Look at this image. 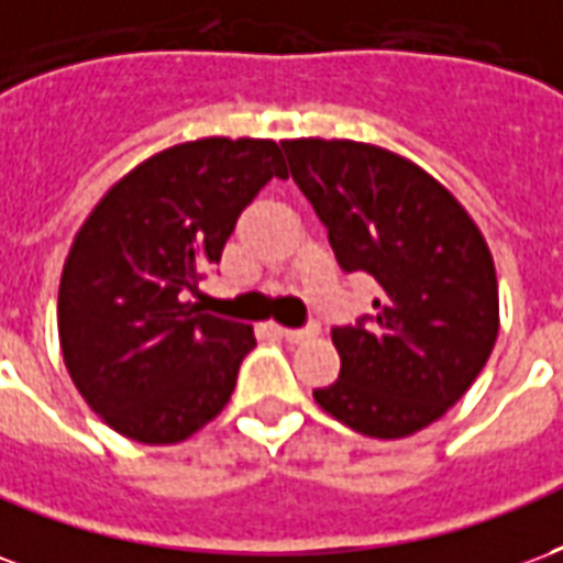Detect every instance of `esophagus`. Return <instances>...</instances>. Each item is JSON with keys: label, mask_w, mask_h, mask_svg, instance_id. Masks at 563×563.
Listing matches in <instances>:
<instances>
[{"label": "esophagus", "mask_w": 563, "mask_h": 563, "mask_svg": "<svg viewBox=\"0 0 563 563\" xmlns=\"http://www.w3.org/2000/svg\"><path fill=\"white\" fill-rule=\"evenodd\" d=\"M276 332L285 339V342L290 344H302L309 342V339H314L318 335V330H287V327H276Z\"/></svg>", "instance_id": "esophagus-1"}]
</instances>
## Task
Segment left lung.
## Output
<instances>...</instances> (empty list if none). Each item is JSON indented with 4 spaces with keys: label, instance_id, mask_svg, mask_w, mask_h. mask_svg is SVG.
<instances>
[{
    "label": "left lung",
    "instance_id": "1",
    "mask_svg": "<svg viewBox=\"0 0 563 563\" xmlns=\"http://www.w3.org/2000/svg\"><path fill=\"white\" fill-rule=\"evenodd\" d=\"M282 150L339 266L380 287L372 323L332 330L342 372L314 401L368 438L420 432L465 396L498 339L489 242L453 191L399 152L344 137Z\"/></svg>",
    "mask_w": 563,
    "mask_h": 563
}]
</instances>
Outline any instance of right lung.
Returning <instances> with one entry per match:
<instances>
[{"label": "right lung", "mask_w": 563, "mask_h": 563, "mask_svg": "<svg viewBox=\"0 0 563 563\" xmlns=\"http://www.w3.org/2000/svg\"><path fill=\"white\" fill-rule=\"evenodd\" d=\"M273 176L285 179L276 141L176 143L117 179L80 224L59 278V347L86 405L122 438L179 444L231 401L254 330L186 297Z\"/></svg>", "instance_id": "obj_1"}]
</instances>
